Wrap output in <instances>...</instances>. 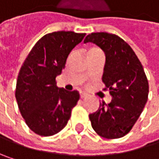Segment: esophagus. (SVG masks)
<instances>
[{"label": "esophagus", "instance_id": "esophagus-1", "mask_svg": "<svg viewBox=\"0 0 159 159\" xmlns=\"http://www.w3.org/2000/svg\"><path fill=\"white\" fill-rule=\"evenodd\" d=\"M80 97H81L82 98H86V97H87V94H86V93H84V92H82V93L80 94Z\"/></svg>", "mask_w": 159, "mask_h": 159}]
</instances>
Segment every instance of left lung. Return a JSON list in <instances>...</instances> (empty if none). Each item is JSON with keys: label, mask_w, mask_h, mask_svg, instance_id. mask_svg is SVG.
<instances>
[{"label": "left lung", "mask_w": 159, "mask_h": 159, "mask_svg": "<svg viewBox=\"0 0 159 159\" xmlns=\"http://www.w3.org/2000/svg\"><path fill=\"white\" fill-rule=\"evenodd\" d=\"M92 42L106 57L102 81L112 97L111 103H100L89 114L95 132L107 139L127 134L144 108L148 97V81L143 65L132 48L120 37L105 32L86 36L84 43Z\"/></svg>", "instance_id": "left-lung-1"}]
</instances>
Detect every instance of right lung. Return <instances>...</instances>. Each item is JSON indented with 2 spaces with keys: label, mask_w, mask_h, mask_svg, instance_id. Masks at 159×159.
<instances>
[{
  "label": "right lung",
  "mask_w": 159,
  "mask_h": 159,
  "mask_svg": "<svg viewBox=\"0 0 159 159\" xmlns=\"http://www.w3.org/2000/svg\"><path fill=\"white\" fill-rule=\"evenodd\" d=\"M84 36L73 31L48 33L35 44L20 69L16 101L25 123L39 135L50 136L61 131L79 100L77 90L59 88L55 79Z\"/></svg>",
  "instance_id": "obj_1"
}]
</instances>
